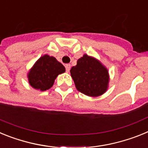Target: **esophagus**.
<instances>
[{
    "mask_svg": "<svg viewBox=\"0 0 148 148\" xmlns=\"http://www.w3.org/2000/svg\"><path fill=\"white\" fill-rule=\"evenodd\" d=\"M70 64H66L65 65V68H66V73H69L70 72Z\"/></svg>",
    "mask_w": 148,
    "mask_h": 148,
    "instance_id": "1",
    "label": "esophagus"
}]
</instances>
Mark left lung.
<instances>
[{"instance_id": "1", "label": "left lung", "mask_w": 148, "mask_h": 148, "mask_svg": "<svg viewBox=\"0 0 148 148\" xmlns=\"http://www.w3.org/2000/svg\"><path fill=\"white\" fill-rule=\"evenodd\" d=\"M75 87L79 92L97 97L107 91L109 83L108 69L96 58L84 54L70 70Z\"/></svg>"}]
</instances>
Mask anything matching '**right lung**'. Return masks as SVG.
Here are the masks:
<instances>
[{"instance_id":"right-lung-1","label":"right lung","mask_w":148,"mask_h":148,"mask_svg":"<svg viewBox=\"0 0 148 148\" xmlns=\"http://www.w3.org/2000/svg\"><path fill=\"white\" fill-rule=\"evenodd\" d=\"M64 72L65 67L56 58L44 55L35 62L27 77L33 88L45 91L53 87L57 76Z\"/></svg>"}]
</instances>
